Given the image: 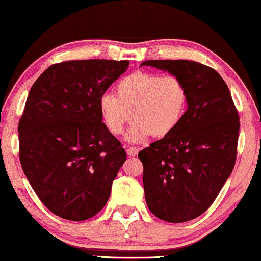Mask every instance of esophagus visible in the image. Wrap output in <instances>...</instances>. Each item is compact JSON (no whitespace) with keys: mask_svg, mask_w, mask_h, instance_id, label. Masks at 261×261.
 Segmentation results:
<instances>
[{"mask_svg":"<svg viewBox=\"0 0 261 261\" xmlns=\"http://www.w3.org/2000/svg\"><path fill=\"white\" fill-rule=\"evenodd\" d=\"M139 151L140 149L137 147H126V152L130 157H135V155L139 154Z\"/></svg>","mask_w":261,"mask_h":261,"instance_id":"obj_1","label":"esophagus"}]
</instances>
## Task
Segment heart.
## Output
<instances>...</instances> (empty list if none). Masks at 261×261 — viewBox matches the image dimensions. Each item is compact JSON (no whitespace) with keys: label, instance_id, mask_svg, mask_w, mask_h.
Instances as JSON below:
<instances>
[{"label":"heart","instance_id":"heart-1","mask_svg":"<svg viewBox=\"0 0 261 261\" xmlns=\"http://www.w3.org/2000/svg\"><path fill=\"white\" fill-rule=\"evenodd\" d=\"M115 94L106 93L100 97L101 120L113 135H120L134 116L136 121L126 135L131 142H141L152 135L164 137L172 134L184 118L189 100L187 86L180 79L146 71L121 79Z\"/></svg>","mask_w":261,"mask_h":261}]
</instances>
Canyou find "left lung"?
<instances>
[{
  "label": "left lung",
  "mask_w": 261,
  "mask_h": 261,
  "mask_svg": "<svg viewBox=\"0 0 261 261\" xmlns=\"http://www.w3.org/2000/svg\"><path fill=\"white\" fill-rule=\"evenodd\" d=\"M141 66L168 71L187 86L188 109L179 126L139 153L149 211L167 222H187L212 205L234 168L238 112L226 82L208 66L189 60Z\"/></svg>",
  "instance_id": "left-lung-1"
}]
</instances>
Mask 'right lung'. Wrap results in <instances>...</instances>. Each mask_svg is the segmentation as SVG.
<instances>
[{
	"label": "right lung",
	"instance_id": "obj_1",
	"mask_svg": "<svg viewBox=\"0 0 261 261\" xmlns=\"http://www.w3.org/2000/svg\"><path fill=\"white\" fill-rule=\"evenodd\" d=\"M127 67V60H71L32 86L18 124L19 161L56 216L88 220L109 199L126 152L101 122L99 99Z\"/></svg>",
	"mask_w": 261,
	"mask_h": 261
}]
</instances>
